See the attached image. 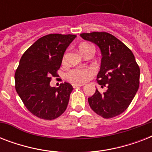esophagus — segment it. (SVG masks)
Listing matches in <instances>:
<instances>
[{"mask_svg": "<svg viewBox=\"0 0 152 152\" xmlns=\"http://www.w3.org/2000/svg\"><path fill=\"white\" fill-rule=\"evenodd\" d=\"M84 85L83 83H73L72 86H73V88H77V87H83Z\"/></svg>", "mask_w": 152, "mask_h": 152, "instance_id": "esophagus-1", "label": "esophagus"}]
</instances>
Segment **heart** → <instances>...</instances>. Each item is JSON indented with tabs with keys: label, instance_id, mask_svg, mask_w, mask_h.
<instances>
[{
	"label": "heart",
	"instance_id": "obj_1",
	"mask_svg": "<svg viewBox=\"0 0 152 152\" xmlns=\"http://www.w3.org/2000/svg\"><path fill=\"white\" fill-rule=\"evenodd\" d=\"M90 46L89 44H81L80 46V51L82 53L85 49L90 47ZM94 73H95V70L92 68L73 69L67 73V79L69 80L72 81V83H84L86 81H88L94 75Z\"/></svg>",
	"mask_w": 152,
	"mask_h": 152
}]
</instances>
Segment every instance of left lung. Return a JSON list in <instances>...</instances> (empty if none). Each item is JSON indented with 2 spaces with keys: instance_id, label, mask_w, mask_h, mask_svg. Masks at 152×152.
Returning <instances> with one entry per match:
<instances>
[{
  "instance_id": "obj_1",
  "label": "left lung",
  "mask_w": 152,
  "mask_h": 152,
  "mask_svg": "<svg viewBox=\"0 0 152 152\" xmlns=\"http://www.w3.org/2000/svg\"><path fill=\"white\" fill-rule=\"evenodd\" d=\"M80 36L99 47L102 59L97 82L107 88L103 94L96 89L88 103L103 118L119 115L129 107L139 88L140 72L134 55L122 42L106 32L83 33Z\"/></svg>"
}]
</instances>
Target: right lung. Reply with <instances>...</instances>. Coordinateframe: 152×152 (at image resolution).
Segmentation results:
<instances>
[{
  "label": "right lung",
  "instance_id": "add662e5",
  "mask_svg": "<svg viewBox=\"0 0 152 152\" xmlns=\"http://www.w3.org/2000/svg\"><path fill=\"white\" fill-rule=\"evenodd\" d=\"M74 34H50L38 39L23 54L15 73V90L28 110L38 118L53 120L67 108L72 86L51 87L64 53Z\"/></svg>",
  "mask_w": 152,
  "mask_h": 152
}]
</instances>
